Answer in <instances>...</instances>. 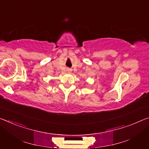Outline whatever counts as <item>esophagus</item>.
Segmentation results:
<instances>
[{
	"label": "esophagus",
	"instance_id": "1",
	"mask_svg": "<svg viewBox=\"0 0 149 149\" xmlns=\"http://www.w3.org/2000/svg\"><path fill=\"white\" fill-rule=\"evenodd\" d=\"M66 71H67L68 72H70L72 71V70L71 68H68L66 69Z\"/></svg>",
	"mask_w": 149,
	"mask_h": 149
}]
</instances>
